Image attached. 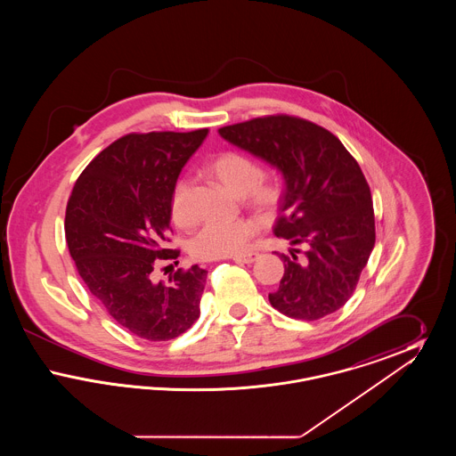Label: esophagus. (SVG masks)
Listing matches in <instances>:
<instances>
[{"mask_svg":"<svg viewBox=\"0 0 456 456\" xmlns=\"http://www.w3.org/2000/svg\"><path fill=\"white\" fill-rule=\"evenodd\" d=\"M258 258H260V253H248V255H239V256H234L232 260L236 261V263H246V265H251V263H255Z\"/></svg>","mask_w":456,"mask_h":456,"instance_id":"34e87169","label":"esophagus"}]
</instances>
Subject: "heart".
<instances>
[{
  "label": "heart",
  "instance_id": "b5f03b06",
  "mask_svg": "<svg viewBox=\"0 0 456 456\" xmlns=\"http://www.w3.org/2000/svg\"><path fill=\"white\" fill-rule=\"evenodd\" d=\"M207 173L222 186L240 195L242 201L263 216H275L282 207L285 188L279 175L263 174L260 164L240 152H224L207 164ZM191 183L179 177L171 191V216L175 224L190 225L195 220L191 208ZM260 231L256 218L214 220L205 224L190 242V253L196 260H220L239 256L249 240Z\"/></svg>",
  "mask_w": 456,
  "mask_h": 456
}]
</instances>
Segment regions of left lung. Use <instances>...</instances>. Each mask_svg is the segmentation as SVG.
Instances as JSON below:
<instances>
[{
	"label": "left lung",
	"mask_w": 456,
	"mask_h": 456,
	"mask_svg": "<svg viewBox=\"0 0 456 456\" xmlns=\"http://www.w3.org/2000/svg\"><path fill=\"white\" fill-rule=\"evenodd\" d=\"M220 136L277 167L285 181L273 232L289 239L285 272L270 304L314 322L354 294L374 248V210L357 160L330 131L296 116L273 114L224 126Z\"/></svg>",
	"instance_id": "left-lung-1"
}]
</instances>
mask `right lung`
Listing matches in <instances>:
<instances>
[{"label":"right lung","mask_w":456,"mask_h":456,"mask_svg":"<svg viewBox=\"0 0 456 456\" xmlns=\"http://www.w3.org/2000/svg\"><path fill=\"white\" fill-rule=\"evenodd\" d=\"M207 134H125L88 164L66 205L68 249L90 294L118 325L151 342L179 337L200 316L207 270L177 268L167 283L155 282L153 270L179 263L167 246L171 191Z\"/></svg>","instance_id":"obj_1"}]
</instances>
